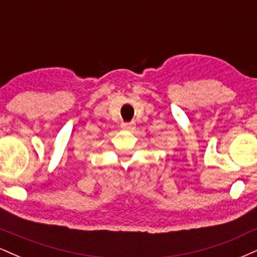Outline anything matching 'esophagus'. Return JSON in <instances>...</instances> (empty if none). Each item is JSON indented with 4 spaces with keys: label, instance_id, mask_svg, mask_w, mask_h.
Here are the masks:
<instances>
[{
    "label": "esophagus",
    "instance_id": "34e87169",
    "mask_svg": "<svg viewBox=\"0 0 257 257\" xmlns=\"http://www.w3.org/2000/svg\"><path fill=\"white\" fill-rule=\"evenodd\" d=\"M123 129H126V131H132V129L135 128V123L134 122H129V123H123Z\"/></svg>",
    "mask_w": 257,
    "mask_h": 257
}]
</instances>
